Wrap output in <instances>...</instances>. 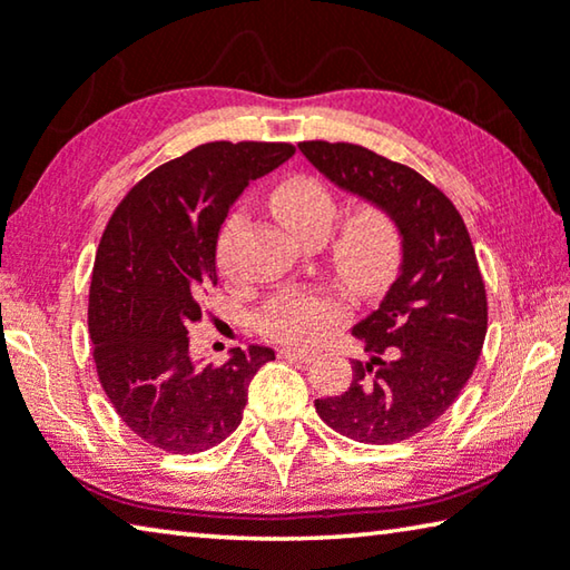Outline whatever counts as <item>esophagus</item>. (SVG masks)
<instances>
[{
	"mask_svg": "<svg viewBox=\"0 0 570 570\" xmlns=\"http://www.w3.org/2000/svg\"><path fill=\"white\" fill-rule=\"evenodd\" d=\"M278 357H286V360H296V363H312L314 357H317V352H309V350H299V347H282L278 350Z\"/></svg>",
	"mask_w": 570,
	"mask_h": 570,
	"instance_id": "esophagus-1",
	"label": "esophagus"
}]
</instances>
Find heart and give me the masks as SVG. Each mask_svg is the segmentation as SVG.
<instances>
[{
    "instance_id": "b5f03b06",
    "label": "heart",
    "mask_w": 570,
    "mask_h": 570,
    "mask_svg": "<svg viewBox=\"0 0 570 570\" xmlns=\"http://www.w3.org/2000/svg\"><path fill=\"white\" fill-rule=\"evenodd\" d=\"M271 210L296 238L322 243L340 215V200L327 183L312 175L284 179L271 193ZM248 218L233 210L215 240V264L225 276L233 274V256ZM403 230L391 207L360 203L340 220L330 243V261L347 288L360 299H377L395 282L403 264ZM347 302L332 288L288 286L282 288L258 314L264 337L288 345H314L332 327L347 320Z\"/></svg>"
}]
</instances>
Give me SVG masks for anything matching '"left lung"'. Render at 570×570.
Instances as JSON below:
<instances>
[{
    "mask_svg": "<svg viewBox=\"0 0 570 570\" xmlns=\"http://www.w3.org/2000/svg\"><path fill=\"white\" fill-rule=\"evenodd\" d=\"M334 185L391 207L405 250L381 309L352 334L370 363H352L342 395L317 399L320 419L360 444H401L449 411L472 377L487 334V288L456 205L409 165L350 141H299Z\"/></svg>",
    "mask_w": 570,
    "mask_h": 570,
    "instance_id": "8db88e82",
    "label": "left lung"
}]
</instances>
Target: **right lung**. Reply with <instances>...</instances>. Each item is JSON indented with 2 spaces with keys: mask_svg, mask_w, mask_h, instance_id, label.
<instances>
[{
  "mask_svg": "<svg viewBox=\"0 0 570 570\" xmlns=\"http://www.w3.org/2000/svg\"><path fill=\"white\" fill-rule=\"evenodd\" d=\"M288 141H207L139 179L98 243L88 332L98 381L119 419L169 454H200L238 429L248 383L274 350L228 363L189 355L203 294L218 284L215 240L250 179L294 155Z\"/></svg>",
  "mask_w": 570,
  "mask_h": 570,
  "instance_id": "1",
  "label": "right lung"
}]
</instances>
